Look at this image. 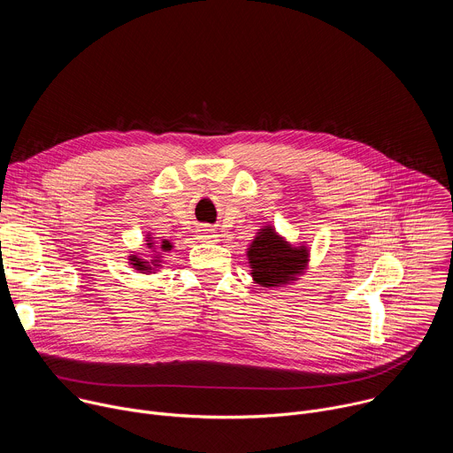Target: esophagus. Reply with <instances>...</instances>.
Listing matches in <instances>:
<instances>
[{
  "label": "esophagus",
  "instance_id": "esophagus-1",
  "mask_svg": "<svg viewBox=\"0 0 453 453\" xmlns=\"http://www.w3.org/2000/svg\"><path fill=\"white\" fill-rule=\"evenodd\" d=\"M219 233L215 231V229H211L210 226H203L201 229H199V234H197V238L201 240V242H206V243H215V242H219Z\"/></svg>",
  "mask_w": 453,
  "mask_h": 453
}]
</instances>
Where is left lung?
Here are the masks:
<instances>
[{
    "label": "left lung",
    "mask_w": 453,
    "mask_h": 453,
    "mask_svg": "<svg viewBox=\"0 0 453 453\" xmlns=\"http://www.w3.org/2000/svg\"><path fill=\"white\" fill-rule=\"evenodd\" d=\"M247 260L252 281L264 288L287 287L301 280L308 269V245H292L274 226L257 229L247 249Z\"/></svg>",
    "instance_id": "1"
}]
</instances>
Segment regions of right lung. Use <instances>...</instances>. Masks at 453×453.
Returning a JSON list of instances; mask_svg holds the SVG:
<instances>
[{
  "instance_id": "add662e5",
  "label": "right lung",
  "mask_w": 453,
  "mask_h": 453,
  "mask_svg": "<svg viewBox=\"0 0 453 453\" xmlns=\"http://www.w3.org/2000/svg\"><path fill=\"white\" fill-rule=\"evenodd\" d=\"M147 247L152 252L149 260H145V257H142L138 254H131V256H128V265H131L136 273H142V274H156V271H159L163 267L161 265L163 264V254L170 252L173 249V243L170 240H163L161 243H157L149 234L147 236Z\"/></svg>"
}]
</instances>
